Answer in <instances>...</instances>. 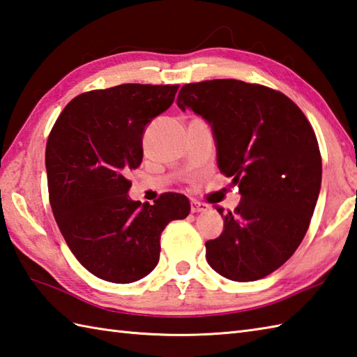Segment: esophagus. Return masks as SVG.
<instances>
[{
    "instance_id": "34e87169",
    "label": "esophagus",
    "mask_w": 357,
    "mask_h": 357,
    "mask_svg": "<svg viewBox=\"0 0 357 357\" xmlns=\"http://www.w3.org/2000/svg\"><path fill=\"white\" fill-rule=\"evenodd\" d=\"M191 211L192 213H205V211H208V205H205V203H200V202H192Z\"/></svg>"
}]
</instances>
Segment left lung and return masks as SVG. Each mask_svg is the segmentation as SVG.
I'll list each match as a JSON object with an SVG mask.
<instances>
[{
	"mask_svg": "<svg viewBox=\"0 0 357 357\" xmlns=\"http://www.w3.org/2000/svg\"><path fill=\"white\" fill-rule=\"evenodd\" d=\"M177 106L213 130L217 166L242 195L223 214L222 234L206 260L223 278L252 282L293 256L310 227L322 183L317 138L303 112L283 93L238 79L185 84Z\"/></svg>",
	"mask_w": 357,
	"mask_h": 357,
	"instance_id": "8db88e82",
	"label": "left lung"
}]
</instances>
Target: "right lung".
<instances>
[{"mask_svg": "<svg viewBox=\"0 0 357 357\" xmlns=\"http://www.w3.org/2000/svg\"><path fill=\"white\" fill-rule=\"evenodd\" d=\"M177 91V84H120L86 92L50 130V206L69 250L98 279L130 283L148 275L158 264L162 231L191 211L181 194H163L154 205L128 195L126 174L142 163L144 129Z\"/></svg>", "mask_w": 357, "mask_h": 357, "instance_id": "add662e5", "label": "right lung"}]
</instances>
